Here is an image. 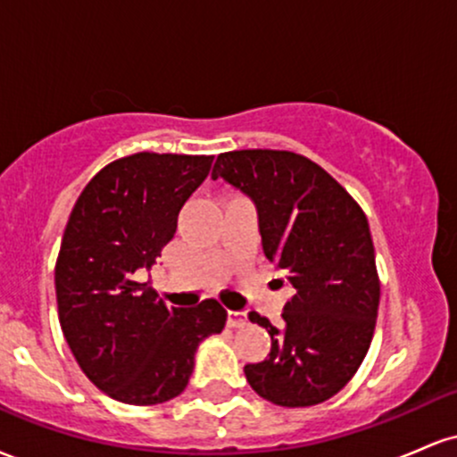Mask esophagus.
Here are the masks:
<instances>
[{
  "mask_svg": "<svg viewBox=\"0 0 457 457\" xmlns=\"http://www.w3.org/2000/svg\"><path fill=\"white\" fill-rule=\"evenodd\" d=\"M228 327L229 328H243L246 327V316L240 312H228Z\"/></svg>",
  "mask_w": 457,
  "mask_h": 457,
  "instance_id": "34e87169",
  "label": "esophagus"
}]
</instances>
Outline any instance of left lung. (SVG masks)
I'll list each match as a JSON object with an SVG mask.
<instances>
[{"mask_svg": "<svg viewBox=\"0 0 457 457\" xmlns=\"http://www.w3.org/2000/svg\"><path fill=\"white\" fill-rule=\"evenodd\" d=\"M212 178L253 199L266 258L295 287L281 328L249 313L269 330L270 354L245 365L246 382L277 406L328 400L363 363L378 316L380 279L363 208L296 152H223Z\"/></svg>", "mask_w": 457, "mask_h": 457, "instance_id": "obj_1", "label": "left lung"}]
</instances>
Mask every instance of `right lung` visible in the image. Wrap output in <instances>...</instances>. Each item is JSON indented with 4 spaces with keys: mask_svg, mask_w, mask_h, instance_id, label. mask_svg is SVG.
I'll return each mask as SVG.
<instances>
[{
    "mask_svg": "<svg viewBox=\"0 0 457 457\" xmlns=\"http://www.w3.org/2000/svg\"><path fill=\"white\" fill-rule=\"evenodd\" d=\"M212 156L137 152L104 165L68 219L55 262L57 316L83 374L113 400L152 406L180 395L208 335L228 312L156 301L152 269L174 238L178 212L206 180Z\"/></svg>",
    "mask_w": 457,
    "mask_h": 457,
    "instance_id": "add662e5",
    "label": "right lung"
}]
</instances>
